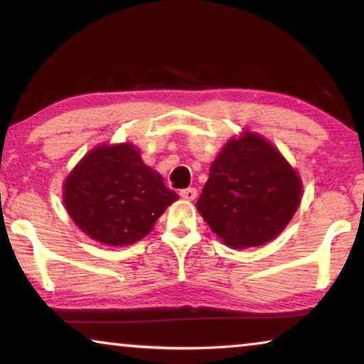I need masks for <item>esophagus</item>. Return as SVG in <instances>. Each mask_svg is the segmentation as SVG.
Returning <instances> with one entry per match:
<instances>
[{"mask_svg":"<svg viewBox=\"0 0 364 364\" xmlns=\"http://www.w3.org/2000/svg\"><path fill=\"white\" fill-rule=\"evenodd\" d=\"M178 195H181L183 200H195L197 198V188H193V187L183 188V191L178 192Z\"/></svg>","mask_w":364,"mask_h":364,"instance_id":"esophagus-1","label":"esophagus"}]
</instances>
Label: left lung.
<instances>
[{
  "instance_id": "1",
  "label": "left lung",
  "mask_w": 364,
  "mask_h": 364,
  "mask_svg": "<svg viewBox=\"0 0 364 364\" xmlns=\"http://www.w3.org/2000/svg\"><path fill=\"white\" fill-rule=\"evenodd\" d=\"M300 195L302 181L277 147L243 131L210 166L197 210L226 246L245 250L276 238L297 212Z\"/></svg>"
}]
</instances>
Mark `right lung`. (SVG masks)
I'll list each match as a JSON object with an SVG mask.
<instances>
[{
  "instance_id": "add662e5",
  "label": "right lung",
  "mask_w": 364,
  "mask_h": 364,
  "mask_svg": "<svg viewBox=\"0 0 364 364\" xmlns=\"http://www.w3.org/2000/svg\"><path fill=\"white\" fill-rule=\"evenodd\" d=\"M62 191L78 228L107 246L143 240L178 198L131 143L93 147L68 173Z\"/></svg>"
}]
</instances>
